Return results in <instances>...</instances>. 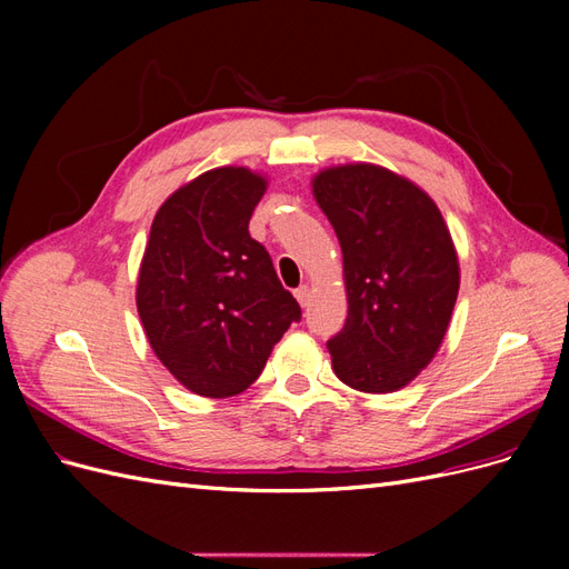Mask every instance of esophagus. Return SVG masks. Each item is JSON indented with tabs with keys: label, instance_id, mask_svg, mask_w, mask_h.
I'll use <instances>...</instances> for the list:
<instances>
[{
	"label": "esophagus",
	"instance_id": "obj_1",
	"mask_svg": "<svg viewBox=\"0 0 569 569\" xmlns=\"http://www.w3.org/2000/svg\"><path fill=\"white\" fill-rule=\"evenodd\" d=\"M295 297H297V301L306 308V306H308V301H311V287H308V284H301V287L295 291Z\"/></svg>",
	"mask_w": 569,
	"mask_h": 569
}]
</instances>
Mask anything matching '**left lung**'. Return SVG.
Masks as SVG:
<instances>
[{"label": "left lung", "instance_id": "left-lung-1", "mask_svg": "<svg viewBox=\"0 0 569 569\" xmlns=\"http://www.w3.org/2000/svg\"><path fill=\"white\" fill-rule=\"evenodd\" d=\"M343 258L349 316L327 341L339 380L363 393L408 387L449 330L460 263L435 199L377 163H339L311 180Z\"/></svg>", "mask_w": 569, "mask_h": 569}]
</instances>
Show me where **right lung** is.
<instances>
[{"label":"right lung","mask_w":569,"mask_h":569,"mask_svg":"<svg viewBox=\"0 0 569 569\" xmlns=\"http://www.w3.org/2000/svg\"><path fill=\"white\" fill-rule=\"evenodd\" d=\"M268 176L220 166L184 182L151 222L137 272V313L151 351L206 399L249 389L301 318L249 220Z\"/></svg>","instance_id":"add662e5"}]
</instances>
